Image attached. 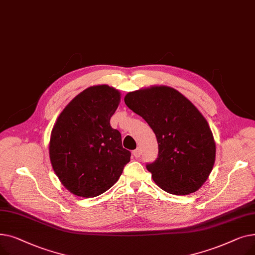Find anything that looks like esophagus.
I'll list each match as a JSON object with an SVG mask.
<instances>
[{
    "label": "esophagus",
    "mask_w": 255,
    "mask_h": 255,
    "mask_svg": "<svg viewBox=\"0 0 255 255\" xmlns=\"http://www.w3.org/2000/svg\"><path fill=\"white\" fill-rule=\"evenodd\" d=\"M132 154H133V156H134L135 158H139V157H140V154H141L140 149H139V148H137L136 150H134V151L132 152Z\"/></svg>",
    "instance_id": "obj_1"
}]
</instances>
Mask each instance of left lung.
<instances>
[{
    "label": "left lung",
    "mask_w": 255,
    "mask_h": 255,
    "mask_svg": "<svg viewBox=\"0 0 255 255\" xmlns=\"http://www.w3.org/2000/svg\"><path fill=\"white\" fill-rule=\"evenodd\" d=\"M124 101L156 135L158 158L146 165L153 181L170 194L197 191L209 178L216 157L215 140L202 113L167 86L129 92Z\"/></svg>",
    "instance_id": "8db88e82"
}]
</instances>
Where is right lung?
<instances>
[{
	"mask_svg": "<svg viewBox=\"0 0 255 255\" xmlns=\"http://www.w3.org/2000/svg\"><path fill=\"white\" fill-rule=\"evenodd\" d=\"M121 93L107 85L93 86L65 106L51 130L49 158L67 190L95 197L109 190L122 175L131 153L111 118Z\"/></svg>",
	"mask_w": 255,
	"mask_h": 255,
	"instance_id": "add662e5",
	"label": "right lung"
}]
</instances>
